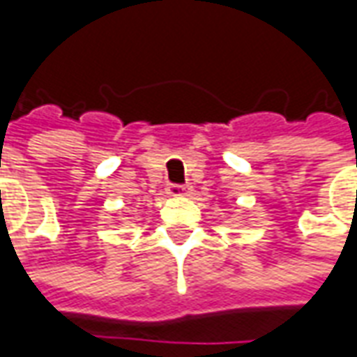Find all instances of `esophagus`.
I'll return each instance as SVG.
<instances>
[{
	"instance_id": "1",
	"label": "esophagus",
	"mask_w": 357,
	"mask_h": 357,
	"mask_svg": "<svg viewBox=\"0 0 357 357\" xmlns=\"http://www.w3.org/2000/svg\"><path fill=\"white\" fill-rule=\"evenodd\" d=\"M191 191V187L189 185H170L168 187V195L170 197H183Z\"/></svg>"
}]
</instances>
